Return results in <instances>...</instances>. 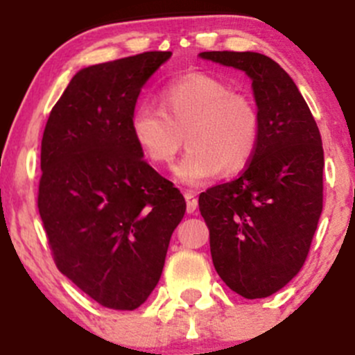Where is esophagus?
Returning <instances> with one entry per match:
<instances>
[{"label": "esophagus", "mask_w": 355, "mask_h": 355, "mask_svg": "<svg viewBox=\"0 0 355 355\" xmlns=\"http://www.w3.org/2000/svg\"><path fill=\"white\" fill-rule=\"evenodd\" d=\"M184 198L187 200V213H196V209H198V199H196V196L187 191L184 192Z\"/></svg>", "instance_id": "1"}]
</instances>
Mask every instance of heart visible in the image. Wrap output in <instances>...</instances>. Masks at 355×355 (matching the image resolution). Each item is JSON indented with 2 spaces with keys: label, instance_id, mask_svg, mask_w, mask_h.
<instances>
[{
  "label": "heart",
  "instance_id": "b5f03b06",
  "mask_svg": "<svg viewBox=\"0 0 355 355\" xmlns=\"http://www.w3.org/2000/svg\"><path fill=\"white\" fill-rule=\"evenodd\" d=\"M159 110L137 106L130 135L155 166H170L185 141L191 148L178 163L177 178L199 185L223 175H239L250 164L261 142V111L252 98L232 91L213 75H182L159 91Z\"/></svg>",
  "mask_w": 355,
  "mask_h": 355
}]
</instances>
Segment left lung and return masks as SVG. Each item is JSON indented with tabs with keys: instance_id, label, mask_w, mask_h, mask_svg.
Instances as JSON below:
<instances>
[{
	"instance_id": "8db88e82",
	"label": "left lung",
	"mask_w": 355,
	"mask_h": 355,
	"mask_svg": "<svg viewBox=\"0 0 355 355\" xmlns=\"http://www.w3.org/2000/svg\"><path fill=\"white\" fill-rule=\"evenodd\" d=\"M244 70L261 111V142L235 180L199 196L214 270L245 299L278 292L300 271L323 211V146L290 75L261 53L204 51Z\"/></svg>"
}]
</instances>
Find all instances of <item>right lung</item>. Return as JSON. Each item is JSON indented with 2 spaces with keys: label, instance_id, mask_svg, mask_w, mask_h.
Returning a JSON list of instances; mask_svg holds the SVG:
<instances>
[{
  "label": "right lung",
  "instance_id": "add662e5",
  "mask_svg": "<svg viewBox=\"0 0 355 355\" xmlns=\"http://www.w3.org/2000/svg\"><path fill=\"white\" fill-rule=\"evenodd\" d=\"M170 51L77 71L49 113L37 207L56 268L108 309L134 311L159 282L185 214L177 187L130 135L139 92Z\"/></svg>",
  "mask_w": 355,
  "mask_h": 355
}]
</instances>
